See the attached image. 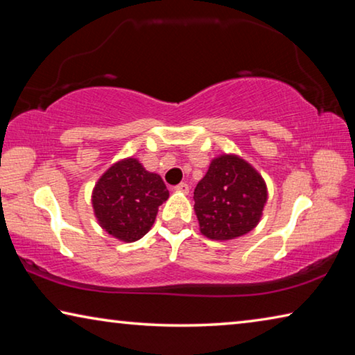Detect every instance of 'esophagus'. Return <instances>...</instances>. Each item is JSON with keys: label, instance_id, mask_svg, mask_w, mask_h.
Wrapping results in <instances>:
<instances>
[{"label": "esophagus", "instance_id": "1", "mask_svg": "<svg viewBox=\"0 0 355 355\" xmlns=\"http://www.w3.org/2000/svg\"><path fill=\"white\" fill-rule=\"evenodd\" d=\"M173 189H175L177 192H183V194H188V192H189V186L186 184V183H180V184H177Z\"/></svg>", "mask_w": 355, "mask_h": 355}]
</instances>
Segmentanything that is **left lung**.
<instances>
[{
    "label": "left lung",
    "instance_id": "1",
    "mask_svg": "<svg viewBox=\"0 0 355 355\" xmlns=\"http://www.w3.org/2000/svg\"><path fill=\"white\" fill-rule=\"evenodd\" d=\"M266 200V183L248 161L236 155L218 156L194 189L202 235L214 241L245 235L258 225Z\"/></svg>",
    "mask_w": 355,
    "mask_h": 355
}]
</instances>
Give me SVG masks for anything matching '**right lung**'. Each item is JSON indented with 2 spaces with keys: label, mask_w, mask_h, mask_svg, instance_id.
Masks as SVG:
<instances>
[{
  "label": "right lung",
  "mask_w": 355,
  "mask_h": 355,
  "mask_svg": "<svg viewBox=\"0 0 355 355\" xmlns=\"http://www.w3.org/2000/svg\"><path fill=\"white\" fill-rule=\"evenodd\" d=\"M167 197L169 191L158 173L146 171L136 158H125L98 178L92 191L94 214L111 236L133 243L152 228Z\"/></svg>",
  "instance_id": "obj_1"
}]
</instances>
